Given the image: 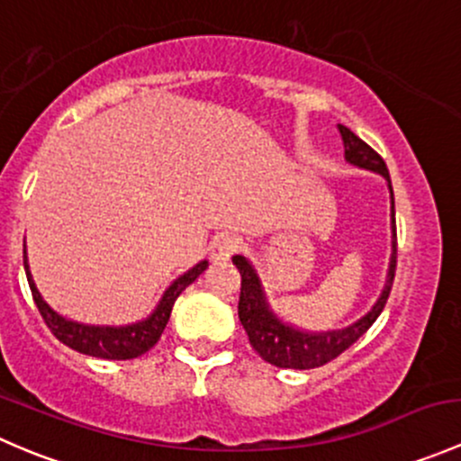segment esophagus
<instances>
[{
	"label": "esophagus",
	"instance_id": "obj_1",
	"mask_svg": "<svg viewBox=\"0 0 461 461\" xmlns=\"http://www.w3.org/2000/svg\"><path fill=\"white\" fill-rule=\"evenodd\" d=\"M240 249V239L239 236H231V234H221L213 239L212 248H209V252H212V258L216 260V263H222V260H230L234 257L236 252Z\"/></svg>",
	"mask_w": 461,
	"mask_h": 461
}]
</instances>
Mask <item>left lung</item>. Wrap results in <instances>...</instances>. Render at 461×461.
Instances as JSON below:
<instances>
[{"mask_svg": "<svg viewBox=\"0 0 461 461\" xmlns=\"http://www.w3.org/2000/svg\"><path fill=\"white\" fill-rule=\"evenodd\" d=\"M339 133H341L343 149H346V160L352 165L364 167V169L376 171L388 180L390 187V174L385 167L384 158L375 151L370 144H366L359 136L350 131L343 124H337ZM390 203H393V258H390L388 281H385L384 292H381L379 301L359 323L350 325L346 330H337V332L325 334H305L299 330L283 325L281 321L274 317L265 303L263 290L257 272L252 265L243 257H234L231 263L239 267L240 272V296H239V319L243 323L245 332L249 337V346L258 352V357L267 364L276 366V368H294V370H310L319 368V366L330 364L337 359L339 355L348 350L361 334L368 332L370 325L375 323L381 310L385 308L390 290H393L394 269H397V225H394V198L393 187H390Z\"/></svg>", "mask_w": 461, "mask_h": 461, "instance_id": "obj_1", "label": "left lung"}]
</instances>
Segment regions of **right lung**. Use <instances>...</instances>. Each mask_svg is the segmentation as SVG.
<instances>
[{
    "mask_svg": "<svg viewBox=\"0 0 461 461\" xmlns=\"http://www.w3.org/2000/svg\"><path fill=\"white\" fill-rule=\"evenodd\" d=\"M204 267H207V260H203L196 267L189 269L187 274L176 278L174 285H171L169 290L165 292V296H162L156 312H153L147 321H142V323L127 325V328H100V325H82L76 323V321H67L64 317H59L58 312H53V310L49 308V303L40 296L35 283H32L29 263H26L24 254V269L32 292V301H35L37 310H40L41 319L49 325L50 332H53L64 346L73 348V350L82 352V355L113 361L136 359V357H142L144 352L151 350V348L156 346L162 330H165L167 321L171 317V308H174L176 299H178L180 292H183L189 283L196 281L198 274L204 272Z\"/></svg>",
    "mask_w": 461,
    "mask_h": 461,
    "instance_id": "add662e5",
    "label": "right lung"
}]
</instances>
